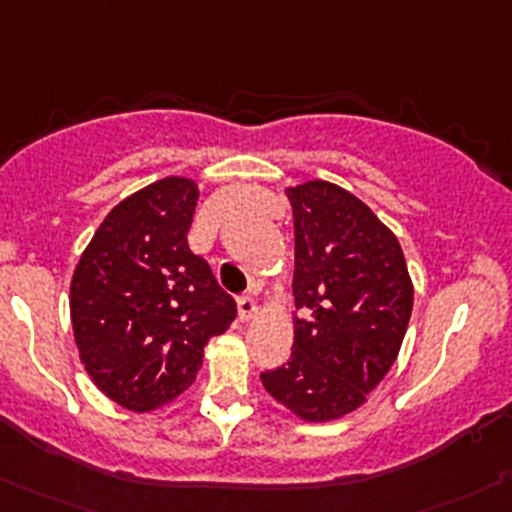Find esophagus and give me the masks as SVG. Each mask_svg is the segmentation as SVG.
<instances>
[{
	"mask_svg": "<svg viewBox=\"0 0 512 512\" xmlns=\"http://www.w3.org/2000/svg\"><path fill=\"white\" fill-rule=\"evenodd\" d=\"M237 310H240L242 321H252L257 315V300L252 295H245V298L237 300Z\"/></svg>",
	"mask_w": 512,
	"mask_h": 512,
	"instance_id": "esophagus-1",
	"label": "esophagus"
}]
</instances>
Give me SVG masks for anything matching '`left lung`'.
Instances as JSON below:
<instances>
[{"label": "left lung", "instance_id": "obj_1", "mask_svg": "<svg viewBox=\"0 0 512 512\" xmlns=\"http://www.w3.org/2000/svg\"><path fill=\"white\" fill-rule=\"evenodd\" d=\"M295 224L293 353L260 374L310 424L356 412L399 356L414 285L396 234L351 191L315 179L285 189Z\"/></svg>", "mask_w": 512, "mask_h": 512}]
</instances>
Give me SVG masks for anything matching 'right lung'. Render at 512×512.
I'll return each mask as SVG.
<instances>
[{
  "label": "right lung",
  "mask_w": 512,
  "mask_h": 512,
  "mask_svg": "<svg viewBox=\"0 0 512 512\" xmlns=\"http://www.w3.org/2000/svg\"><path fill=\"white\" fill-rule=\"evenodd\" d=\"M197 199L189 176L138 189L100 222L70 280L80 364L128 412L159 409L189 389L209 338L237 315L186 242Z\"/></svg>",
  "instance_id": "obj_1"
}]
</instances>
